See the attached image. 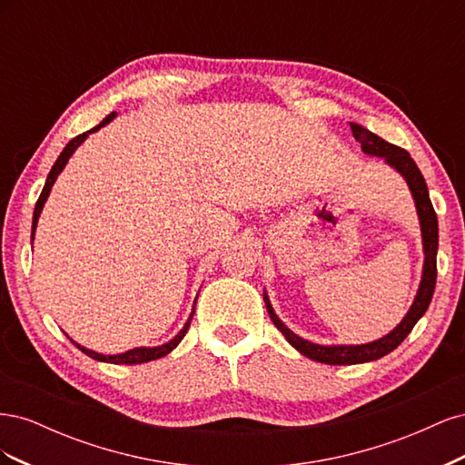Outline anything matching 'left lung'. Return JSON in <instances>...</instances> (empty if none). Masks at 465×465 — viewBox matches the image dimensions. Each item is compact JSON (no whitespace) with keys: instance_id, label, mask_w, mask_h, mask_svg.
Returning <instances> with one entry per match:
<instances>
[{"instance_id":"left-lung-1","label":"left lung","mask_w":465,"mask_h":465,"mask_svg":"<svg viewBox=\"0 0 465 465\" xmlns=\"http://www.w3.org/2000/svg\"><path fill=\"white\" fill-rule=\"evenodd\" d=\"M351 132H353V137L361 143L362 153L384 159L393 168V171H398L403 176L407 186H410L415 207H417V215H419L420 236H423L425 262H423V275H420V283H419V289L415 294V301H413L410 311H407V314L403 316V320L384 337H380V340L371 341V343H362V345H318V343H312L308 340H302V337L291 331L285 323L279 320V316L275 314L273 306L270 302V297H267V292L263 291V302H265L267 312H270V318L273 320L275 328L285 335V340L304 357L312 359L316 362H326V364H361V362L378 361L380 357L391 353V351L396 349L407 335H410V331L420 320V316L427 312V308L432 299V292H434V285H436L439 219H436L434 207L430 203L429 188H427V182H425L423 174H420L415 161L410 157V153H407L405 149L384 142L382 137H378L376 134L369 132L367 128H362V125L353 124V122H351Z\"/></svg>"}]
</instances>
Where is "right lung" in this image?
<instances>
[{
    "label": "right lung",
    "mask_w": 465,
    "mask_h": 465,
    "mask_svg": "<svg viewBox=\"0 0 465 465\" xmlns=\"http://www.w3.org/2000/svg\"><path fill=\"white\" fill-rule=\"evenodd\" d=\"M114 118H116V112H112V114H108L101 124L94 125L93 130H89V132H85V134H81V135L74 137L72 142H69V143L64 147V151L60 153L58 161L54 163L52 171H50V174H48V178H46V184H45V188H42V193H40V198H38V202H36L35 213H33V232H31V242L35 241V231H36L38 217H40V213H42V207H45V203H46V200H48V195H50V190H52V186H54V182H55V178H58V174H60V173L64 171V168H65V164H67L69 157H72V154L75 153V149H77L83 142H85V139L89 137V134H93V132H96V130H101L103 125H106L108 122H112ZM193 312H195V302H193V311H192V314H190L188 322L184 323V328H182V330L173 337L171 341H168V343H163V345H159V347H135V349L125 351V353H120V355H103V353H94V351H91V349H87V347H83V345L75 343L74 340H72V341H74V345H75L79 351H83V353L89 355V357H91V359H94V361H101V362H112V364H142V362H149V361H154V359H161V357H164V355L171 353V351H173V349L182 341V337L186 335V331H188V328H190V322H192Z\"/></svg>",
    "instance_id": "obj_1"
}]
</instances>
